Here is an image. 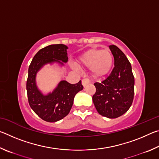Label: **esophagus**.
Masks as SVG:
<instances>
[{
	"label": "esophagus",
	"mask_w": 159,
	"mask_h": 159,
	"mask_svg": "<svg viewBox=\"0 0 159 159\" xmlns=\"http://www.w3.org/2000/svg\"><path fill=\"white\" fill-rule=\"evenodd\" d=\"M90 82V80L88 79H84L82 80V85H83V87L85 88V87H86V86H87L88 84H89Z\"/></svg>",
	"instance_id": "1"
}]
</instances>
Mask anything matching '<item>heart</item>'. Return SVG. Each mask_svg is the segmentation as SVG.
Listing matches in <instances>:
<instances>
[{"label":"heart","instance_id":"obj_1","mask_svg":"<svg viewBox=\"0 0 159 159\" xmlns=\"http://www.w3.org/2000/svg\"><path fill=\"white\" fill-rule=\"evenodd\" d=\"M114 56L109 49L92 48L80 56L78 61L80 66L90 68L95 78H102L108 75L114 65Z\"/></svg>","mask_w":159,"mask_h":159}]
</instances>
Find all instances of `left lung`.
I'll return each instance as SVG.
<instances>
[{
	"mask_svg": "<svg viewBox=\"0 0 159 159\" xmlns=\"http://www.w3.org/2000/svg\"><path fill=\"white\" fill-rule=\"evenodd\" d=\"M109 47L114 55V67L106 79L94 83L96 92L93 101L99 114L116 118L124 114L133 103L134 79L125 54L114 45Z\"/></svg>",
	"mask_w": 159,
	"mask_h": 159,
	"instance_id": "8db88e82",
	"label": "left lung"
}]
</instances>
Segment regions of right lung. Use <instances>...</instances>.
Segmentation results:
<instances>
[{
	"mask_svg": "<svg viewBox=\"0 0 159 159\" xmlns=\"http://www.w3.org/2000/svg\"><path fill=\"white\" fill-rule=\"evenodd\" d=\"M67 49L68 47L63 44L42 48L35 55L29 67L26 81L29 104L33 111L47 122L58 121L68 115L75 95L83 89L81 80L76 84L61 80L52 93L43 95L36 85V74L45 64L58 63L63 66L68 61Z\"/></svg>",
	"mask_w": 159,
	"mask_h": 159,
	"instance_id": "add662e5",
	"label": "right lung"
}]
</instances>
